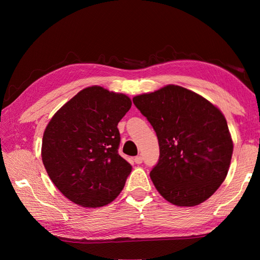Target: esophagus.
<instances>
[{"label": "esophagus", "mask_w": 260, "mask_h": 260, "mask_svg": "<svg viewBox=\"0 0 260 260\" xmlns=\"http://www.w3.org/2000/svg\"><path fill=\"white\" fill-rule=\"evenodd\" d=\"M134 162H135L136 164H141V163L143 162V157H142L141 155H139V156H136V157L134 158Z\"/></svg>", "instance_id": "obj_1"}]
</instances>
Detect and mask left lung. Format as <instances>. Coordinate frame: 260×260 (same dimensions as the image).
I'll list each match as a JSON object with an SVG mask.
<instances>
[{
  "mask_svg": "<svg viewBox=\"0 0 260 260\" xmlns=\"http://www.w3.org/2000/svg\"><path fill=\"white\" fill-rule=\"evenodd\" d=\"M133 103L157 136L159 158L150 176L159 194L179 207L206 201L224 181L233 156L223 114L175 85L135 96Z\"/></svg>",
  "mask_w": 260,
  "mask_h": 260,
  "instance_id": "1",
  "label": "left lung"
}]
</instances>
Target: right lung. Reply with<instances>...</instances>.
Here are the masks:
<instances>
[{"label": "right lung", "mask_w": 260, "mask_h": 260, "mask_svg": "<svg viewBox=\"0 0 260 260\" xmlns=\"http://www.w3.org/2000/svg\"><path fill=\"white\" fill-rule=\"evenodd\" d=\"M129 97L87 87L66 103L46 127L41 156L62 194L85 208L104 207L123 190L132 165L118 154L117 125Z\"/></svg>", "instance_id": "add662e5"}]
</instances>
